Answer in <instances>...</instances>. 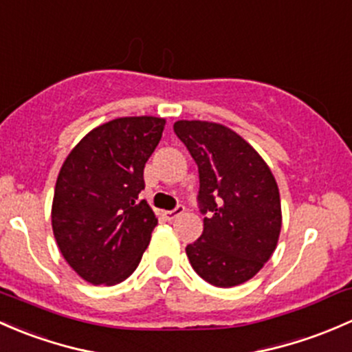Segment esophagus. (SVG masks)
Wrapping results in <instances>:
<instances>
[{
	"instance_id": "1",
	"label": "esophagus",
	"mask_w": 352,
	"mask_h": 352,
	"mask_svg": "<svg viewBox=\"0 0 352 352\" xmlns=\"http://www.w3.org/2000/svg\"><path fill=\"white\" fill-rule=\"evenodd\" d=\"M183 212H184V206H183V205H177L175 210H166L164 217H166V219H168V220H175L176 217H179Z\"/></svg>"
}]
</instances>
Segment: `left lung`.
<instances>
[{
    "label": "left lung",
    "mask_w": 352,
    "mask_h": 352,
    "mask_svg": "<svg viewBox=\"0 0 352 352\" xmlns=\"http://www.w3.org/2000/svg\"><path fill=\"white\" fill-rule=\"evenodd\" d=\"M175 132L200 173L203 234L186 248L198 276L230 288L256 276L281 232V200L270 166L226 125L177 120Z\"/></svg>",
    "instance_id": "8db88e82"
}]
</instances>
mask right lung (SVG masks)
Returning <instances> with one entry per match:
<instances>
[{"label":"right lung","instance_id":"right-lung-1","mask_svg":"<svg viewBox=\"0 0 352 352\" xmlns=\"http://www.w3.org/2000/svg\"><path fill=\"white\" fill-rule=\"evenodd\" d=\"M166 120L122 117L86 133L57 176L52 230L66 263L91 285H117L139 266L154 212L139 193Z\"/></svg>","mask_w":352,"mask_h":352}]
</instances>
